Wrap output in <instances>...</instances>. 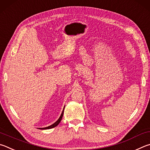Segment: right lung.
<instances>
[{
	"label": "right lung",
	"mask_w": 150,
	"mask_h": 150,
	"mask_svg": "<svg viewBox=\"0 0 150 150\" xmlns=\"http://www.w3.org/2000/svg\"><path fill=\"white\" fill-rule=\"evenodd\" d=\"M64 109H63V111H62V112L61 115H60V117H59V119H58V120H57V121L54 123V124H52V125L49 126V127H47L39 128V129H41V130H46V129H50V128H54V127H57V126L59 124L60 122L61 121L62 118V116H63V112H64Z\"/></svg>",
	"instance_id": "add662e5"
}]
</instances>
